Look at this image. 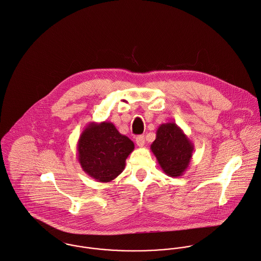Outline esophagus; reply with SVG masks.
<instances>
[{"instance_id":"esophagus-1","label":"esophagus","mask_w":261,"mask_h":261,"mask_svg":"<svg viewBox=\"0 0 261 261\" xmlns=\"http://www.w3.org/2000/svg\"><path fill=\"white\" fill-rule=\"evenodd\" d=\"M135 141H136L137 146H139V147H142V146L145 144V139H144V136H143V135H139V136H137Z\"/></svg>"}]
</instances>
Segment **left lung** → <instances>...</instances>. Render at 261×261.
<instances>
[{"label":"left lung","instance_id":"left-lung-1","mask_svg":"<svg viewBox=\"0 0 261 261\" xmlns=\"http://www.w3.org/2000/svg\"><path fill=\"white\" fill-rule=\"evenodd\" d=\"M150 149L164 173L178 177L186 172L191 163L194 144L174 122H170L157 128L156 138Z\"/></svg>","mask_w":261,"mask_h":261}]
</instances>
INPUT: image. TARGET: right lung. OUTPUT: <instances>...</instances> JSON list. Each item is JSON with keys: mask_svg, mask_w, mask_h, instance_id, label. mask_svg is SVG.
<instances>
[{"mask_svg": "<svg viewBox=\"0 0 261 261\" xmlns=\"http://www.w3.org/2000/svg\"><path fill=\"white\" fill-rule=\"evenodd\" d=\"M134 143L111 122L90 123L77 142V160L83 170L100 182L115 179L125 168Z\"/></svg>", "mask_w": 261, "mask_h": 261, "instance_id": "right-lung-1", "label": "right lung"}]
</instances>
